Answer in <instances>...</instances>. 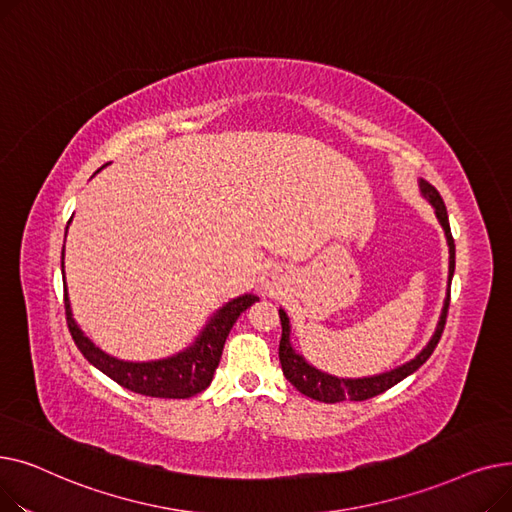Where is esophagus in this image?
<instances>
[{"label": "esophagus", "instance_id": "esophagus-1", "mask_svg": "<svg viewBox=\"0 0 512 512\" xmlns=\"http://www.w3.org/2000/svg\"><path fill=\"white\" fill-rule=\"evenodd\" d=\"M263 286H265L267 290H274V288H276V276H274V274L267 276L265 282H263Z\"/></svg>", "mask_w": 512, "mask_h": 512}]
</instances>
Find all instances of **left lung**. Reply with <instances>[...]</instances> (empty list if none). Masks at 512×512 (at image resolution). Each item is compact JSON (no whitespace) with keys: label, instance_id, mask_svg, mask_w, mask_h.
I'll use <instances>...</instances> for the list:
<instances>
[{"label":"left lung","instance_id":"obj_1","mask_svg":"<svg viewBox=\"0 0 512 512\" xmlns=\"http://www.w3.org/2000/svg\"><path fill=\"white\" fill-rule=\"evenodd\" d=\"M419 188H421V195L429 201V205L434 207L436 218L444 230V236L448 242V255H450L448 257V292H446L444 307H442L434 336L429 338V342L421 348L419 355H415V359L402 363L390 371L369 375V378H338V375H332V373H326V371L313 367L303 355L294 351L292 342H290V319H288L286 311L280 307V311H278L280 321H282L280 363H282V371L286 375V380L301 394H305L313 400H319V402H330V405H334V402H342V400H367V398H373V396L390 390L392 386L405 380L407 375L415 373L429 357H432L434 348L438 346L440 336L444 332L446 313H448V305H450V282H452V274H454V240L450 234L446 205H444L440 193L423 178L419 180Z\"/></svg>","mask_w":512,"mask_h":512}]
</instances>
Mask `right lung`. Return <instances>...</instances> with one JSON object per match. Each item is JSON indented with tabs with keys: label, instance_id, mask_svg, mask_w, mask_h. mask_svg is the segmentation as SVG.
Masks as SVG:
<instances>
[{
	"label": "right lung",
	"instance_id": "1",
	"mask_svg": "<svg viewBox=\"0 0 512 512\" xmlns=\"http://www.w3.org/2000/svg\"><path fill=\"white\" fill-rule=\"evenodd\" d=\"M99 172V170H97ZM68 232V226H66ZM62 267H64V249H62ZM64 274V270H62ZM255 301H259L253 292L240 294V297L228 301L224 307L215 311L205 328L199 332L195 342L186 346L184 351L157 359V361H122L103 353L91 338L78 328L72 317V307L68 299V288H64V305H66V321L70 334L78 346V351L85 359L95 365L107 378H112L122 388L153 396V398H191L203 392L211 380L213 373L220 365L224 342L236 324L242 311H247Z\"/></svg>",
	"mask_w": 512,
	"mask_h": 512
}]
</instances>
